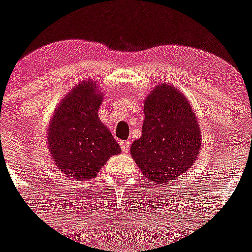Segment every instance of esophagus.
<instances>
[{"label":"esophagus","instance_id":"obj_1","mask_svg":"<svg viewBox=\"0 0 252 252\" xmlns=\"http://www.w3.org/2000/svg\"><path fill=\"white\" fill-rule=\"evenodd\" d=\"M119 145H121L123 152H126V153L129 152V148H130V142H129V141H121V142H119Z\"/></svg>","mask_w":252,"mask_h":252}]
</instances>
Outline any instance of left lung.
Returning <instances> with one entry per match:
<instances>
[{"instance_id":"1","label":"left lung","mask_w":252,"mask_h":252,"mask_svg":"<svg viewBox=\"0 0 252 252\" xmlns=\"http://www.w3.org/2000/svg\"><path fill=\"white\" fill-rule=\"evenodd\" d=\"M142 135L131 144L135 163L155 184H166L193 165L202 133L189 100L170 84H158L145 99Z\"/></svg>"}]
</instances>
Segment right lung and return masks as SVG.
<instances>
[{
  "label": "right lung",
  "mask_w": 252,
  "mask_h": 252,
  "mask_svg": "<svg viewBox=\"0 0 252 252\" xmlns=\"http://www.w3.org/2000/svg\"><path fill=\"white\" fill-rule=\"evenodd\" d=\"M96 81H82L58 105L47 131L55 165L71 179L91 180L121 147L100 122L102 92Z\"/></svg>",
  "instance_id": "right-lung-1"
}]
</instances>
